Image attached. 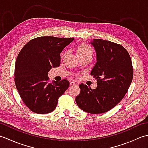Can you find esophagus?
<instances>
[{"instance_id":"34e87169","label":"esophagus","mask_w":148,"mask_h":148,"mask_svg":"<svg viewBox=\"0 0 148 148\" xmlns=\"http://www.w3.org/2000/svg\"><path fill=\"white\" fill-rule=\"evenodd\" d=\"M76 85H77V84L75 83V82H74V81H71V82H70V86L71 87L74 86H76Z\"/></svg>"}]
</instances>
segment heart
<instances>
[{"instance_id": "heart-1", "label": "heart", "mask_w": 148, "mask_h": 148, "mask_svg": "<svg viewBox=\"0 0 148 148\" xmlns=\"http://www.w3.org/2000/svg\"><path fill=\"white\" fill-rule=\"evenodd\" d=\"M77 54L78 56L92 54V50L89 46L85 44H81L77 48Z\"/></svg>"}]
</instances>
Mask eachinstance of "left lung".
Returning <instances> with one entry per match:
<instances>
[{"mask_svg": "<svg viewBox=\"0 0 148 148\" xmlns=\"http://www.w3.org/2000/svg\"><path fill=\"white\" fill-rule=\"evenodd\" d=\"M95 50L97 63L90 74L97 79L95 89L80 84L76 102L91 114L109 111L123 98L133 79V67L128 51L121 45L103 39L90 42Z\"/></svg>", "mask_w": 148, "mask_h": 148, "instance_id": "obj_1", "label": "left lung"}]
</instances>
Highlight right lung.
I'll list each match as a JSON object with an SVG mask.
<instances>
[{"label": "right lung", "instance_id": "obj_1", "mask_svg": "<svg viewBox=\"0 0 148 148\" xmlns=\"http://www.w3.org/2000/svg\"><path fill=\"white\" fill-rule=\"evenodd\" d=\"M74 38L39 37L28 42L16 58L14 82L27 108L37 114L54 111L58 98L69 86V81L49 83L48 72L60 64V53Z\"/></svg>", "mask_w": 148, "mask_h": 148}]
</instances>
